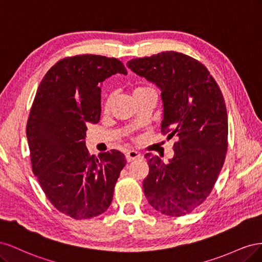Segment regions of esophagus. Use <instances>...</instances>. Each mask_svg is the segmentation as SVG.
Wrapping results in <instances>:
<instances>
[{
  "instance_id": "1",
  "label": "esophagus",
  "mask_w": 262,
  "mask_h": 262,
  "mask_svg": "<svg viewBox=\"0 0 262 262\" xmlns=\"http://www.w3.org/2000/svg\"><path fill=\"white\" fill-rule=\"evenodd\" d=\"M140 157H141V154L139 152H137V150H128V152L125 153V158L129 163L134 160H138V158H140Z\"/></svg>"
}]
</instances>
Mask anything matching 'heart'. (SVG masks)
Returning a JSON list of instances; mask_svg holds the SVG:
<instances>
[{
    "label": "heart",
    "instance_id": "b5f03b06",
    "mask_svg": "<svg viewBox=\"0 0 262 262\" xmlns=\"http://www.w3.org/2000/svg\"><path fill=\"white\" fill-rule=\"evenodd\" d=\"M148 90H152V89H149V87H136V89H134V91H133V96H134V95L139 94V93L145 92V91H148ZM113 99H114L113 95H109V96H108L107 99H106V102H105V108H106V109L109 108L110 105H112Z\"/></svg>",
    "mask_w": 262,
    "mask_h": 262
}]
</instances>
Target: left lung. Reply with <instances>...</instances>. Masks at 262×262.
<instances>
[{"instance_id": "obj_1", "label": "left lung", "mask_w": 262, "mask_h": 262, "mask_svg": "<svg viewBox=\"0 0 262 262\" xmlns=\"http://www.w3.org/2000/svg\"><path fill=\"white\" fill-rule=\"evenodd\" d=\"M126 67L161 90L162 132L178 139L167 164L145 154L144 194L156 211L186 215L207 199L223 167L228 134L223 95L208 69L184 53L165 51Z\"/></svg>"}]
</instances>
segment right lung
Masks as SVG:
<instances>
[{
	"mask_svg": "<svg viewBox=\"0 0 262 262\" xmlns=\"http://www.w3.org/2000/svg\"><path fill=\"white\" fill-rule=\"evenodd\" d=\"M126 74L121 61L82 54L60 60L39 85L26 126L31 167L53 207L75 220L100 215L112 204L125 166L112 149L91 155L85 145L87 124L97 123L101 84Z\"/></svg>",
	"mask_w": 262,
	"mask_h": 262,
	"instance_id": "1",
	"label": "right lung"
}]
</instances>
